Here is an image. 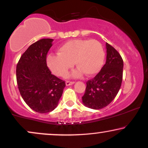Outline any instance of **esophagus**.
Segmentation results:
<instances>
[{
	"label": "esophagus",
	"instance_id": "esophagus-1",
	"mask_svg": "<svg viewBox=\"0 0 148 148\" xmlns=\"http://www.w3.org/2000/svg\"><path fill=\"white\" fill-rule=\"evenodd\" d=\"M74 83V81H67L66 83H65V84H66L67 86H69V85H72Z\"/></svg>",
	"mask_w": 148,
	"mask_h": 148
}]
</instances>
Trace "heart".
Returning a JSON list of instances; mask_svg holds the SVG:
<instances>
[{"label":"heart","mask_w":148,"mask_h":148,"mask_svg":"<svg viewBox=\"0 0 148 148\" xmlns=\"http://www.w3.org/2000/svg\"><path fill=\"white\" fill-rule=\"evenodd\" d=\"M58 54H49L47 64L51 72L56 76H63L74 63L79 69L71 74L77 77L85 73L92 76L101 70L105 60L104 49L97 40L76 39L68 41L58 48Z\"/></svg>","instance_id":"heart-1"}]
</instances>
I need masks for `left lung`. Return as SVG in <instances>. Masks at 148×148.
Here are the masks:
<instances>
[{
    "label": "left lung",
    "mask_w": 148,
    "mask_h": 148,
    "mask_svg": "<svg viewBox=\"0 0 148 148\" xmlns=\"http://www.w3.org/2000/svg\"><path fill=\"white\" fill-rule=\"evenodd\" d=\"M106 63L101 71L87 82L83 104L89 108L100 110L108 106L117 95L123 79V60L112 46L106 42Z\"/></svg>",
    "instance_id": "obj_1"
}]
</instances>
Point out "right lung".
Segmentation results:
<instances>
[{"label":"right lung","mask_w":148,"mask_h":148,"mask_svg":"<svg viewBox=\"0 0 148 148\" xmlns=\"http://www.w3.org/2000/svg\"><path fill=\"white\" fill-rule=\"evenodd\" d=\"M53 39L42 38L32 44L16 65L19 92L26 104L38 113H47L58 106L65 83L51 74L47 54Z\"/></svg>","instance_id":"add662e5"}]
</instances>
